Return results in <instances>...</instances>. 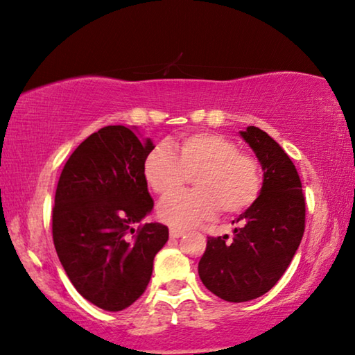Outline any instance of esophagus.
<instances>
[{"mask_svg":"<svg viewBox=\"0 0 355 355\" xmlns=\"http://www.w3.org/2000/svg\"><path fill=\"white\" fill-rule=\"evenodd\" d=\"M169 235H171V238H180V236H183L184 235V232L183 230H178V228H171V232H169Z\"/></svg>","mask_w":355,"mask_h":355,"instance_id":"1","label":"esophagus"}]
</instances>
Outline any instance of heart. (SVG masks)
I'll use <instances>...</instances> for the list:
<instances>
[{"instance_id":"1","label":"heart","mask_w":355,"mask_h":355,"mask_svg":"<svg viewBox=\"0 0 355 355\" xmlns=\"http://www.w3.org/2000/svg\"><path fill=\"white\" fill-rule=\"evenodd\" d=\"M189 178L197 191L173 196ZM144 178L159 197L158 214L166 224L188 228L211 219L219 209L239 214L260 197L261 169L254 156L216 133H194L183 137L175 152L166 144L156 146L144 161Z\"/></svg>"}]
</instances>
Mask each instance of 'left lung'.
<instances>
[{"label":"left lung","mask_w":355,"mask_h":355,"mask_svg":"<svg viewBox=\"0 0 355 355\" xmlns=\"http://www.w3.org/2000/svg\"><path fill=\"white\" fill-rule=\"evenodd\" d=\"M263 169L261 192L233 220L235 236L208 238L199 275L209 291L227 302L263 296L290 266L305 228V199L290 156L257 127L239 131Z\"/></svg>","instance_id":"1"}]
</instances>
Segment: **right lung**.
<instances>
[{"mask_svg": "<svg viewBox=\"0 0 355 355\" xmlns=\"http://www.w3.org/2000/svg\"><path fill=\"white\" fill-rule=\"evenodd\" d=\"M155 148L135 128L110 125L83 141L59 177L53 241L76 291L107 311L130 307L152 277L153 258L169 239L153 209L144 161Z\"/></svg>", "mask_w": 355, "mask_h": 355, "instance_id": "obj_1", "label": "right lung"}]
</instances>
